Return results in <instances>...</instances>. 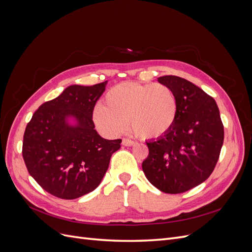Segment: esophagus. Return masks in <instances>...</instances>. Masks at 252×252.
Returning <instances> with one entry per match:
<instances>
[{
	"label": "esophagus",
	"instance_id": "34e87169",
	"mask_svg": "<svg viewBox=\"0 0 252 252\" xmlns=\"http://www.w3.org/2000/svg\"><path fill=\"white\" fill-rule=\"evenodd\" d=\"M122 144H123L124 146H133L135 142L132 140H129V139H123L122 140Z\"/></svg>",
	"mask_w": 252,
	"mask_h": 252
}]
</instances>
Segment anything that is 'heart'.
<instances>
[{
  "instance_id": "1",
  "label": "heart",
  "mask_w": 252,
  "mask_h": 252,
  "mask_svg": "<svg viewBox=\"0 0 252 252\" xmlns=\"http://www.w3.org/2000/svg\"><path fill=\"white\" fill-rule=\"evenodd\" d=\"M105 103L94 109L100 130L116 136L127 125L141 139H156L169 131L178 114L177 96L165 84L124 82L108 90Z\"/></svg>"
}]
</instances>
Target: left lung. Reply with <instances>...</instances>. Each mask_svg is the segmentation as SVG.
Here are the masks:
<instances>
[{
    "instance_id": "obj_1",
    "label": "left lung",
    "mask_w": 252,
    "mask_h": 252,
    "mask_svg": "<svg viewBox=\"0 0 252 252\" xmlns=\"http://www.w3.org/2000/svg\"><path fill=\"white\" fill-rule=\"evenodd\" d=\"M158 81L172 89L178 114L169 131L146 142L149 155L142 168L158 190L177 194L209 178L223 146L224 126L215 98L200 87L175 75Z\"/></svg>"
}]
</instances>
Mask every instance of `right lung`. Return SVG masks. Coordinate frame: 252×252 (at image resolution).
<instances>
[{
  "mask_svg": "<svg viewBox=\"0 0 252 252\" xmlns=\"http://www.w3.org/2000/svg\"><path fill=\"white\" fill-rule=\"evenodd\" d=\"M107 81L93 86L71 85L45 102L26 126L22 155L29 174L44 190L73 200L94 190L108 169L122 140H106L93 121L96 101ZM73 117L77 124L66 121Z\"/></svg>",
  "mask_w": 252,
  "mask_h": 252,
  "instance_id": "right-lung-1",
  "label": "right lung"
}]
</instances>
